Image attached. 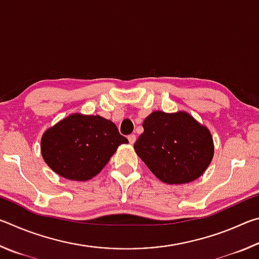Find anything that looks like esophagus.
Instances as JSON below:
<instances>
[{
    "mask_svg": "<svg viewBox=\"0 0 259 259\" xmlns=\"http://www.w3.org/2000/svg\"><path fill=\"white\" fill-rule=\"evenodd\" d=\"M128 139H129V143L133 145V144H135V142H136V135L128 136Z\"/></svg>",
    "mask_w": 259,
    "mask_h": 259,
    "instance_id": "34e87169",
    "label": "esophagus"
}]
</instances>
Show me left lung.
<instances>
[{
    "label": "left lung",
    "mask_w": 259,
    "mask_h": 259,
    "mask_svg": "<svg viewBox=\"0 0 259 259\" xmlns=\"http://www.w3.org/2000/svg\"><path fill=\"white\" fill-rule=\"evenodd\" d=\"M134 148L161 182L178 185L202 176L211 163V133L185 111H155L143 122Z\"/></svg>",
    "instance_id": "obj_1"
}]
</instances>
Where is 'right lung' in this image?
Segmentation results:
<instances>
[{"label": "right lung", "instance_id": "add662e5", "mask_svg": "<svg viewBox=\"0 0 259 259\" xmlns=\"http://www.w3.org/2000/svg\"><path fill=\"white\" fill-rule=\"evenodd\" d=\"M128 143L112 121L73 113L45 131L41 153L57 175L85 182L102 171L117 147Z\"/></svg>", "mask_w": 259, "mask_h": 259}]
</instances>
